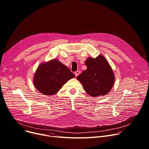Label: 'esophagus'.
Here are the masks:
<instances>
[{"mask_svg":"<svg viewBox=\"0 0 149 149\" xmlns=\"http://www.w3.org/2000/svg\"><path fill=\"white\" fill-rule=\"evenodd\" d=\"M79 73H80V71H77L75 72L74 74H75V76L77 77V76L79 74Z\"/></svg>","mask_w":149,"mask_h":149,"instance_id":"obj_1","label":"esophagus"}]
</instances>
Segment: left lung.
I'll list each match as a JSON object with an SVG mask.
<instances>
[{
    "instance_id": "8db88e82",
    "label": "left lung",
    "mask_w": 149,
    "mask_h": 149,
    "mask_svg": "<svg viewBox=\"0 0 149 149\" xmlns=\"http://www.w3.org/2000/svg\"><path fill=\"white\" fill-rule=\"evenodd\" d=\"M85 64L87 68L77 77L84 90L92 97L105 95L112 88L114 75L109 63L102 56L88 58Z\"/></svg>"
}]
</instances>
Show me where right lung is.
Returning a JSON list of instances; mask_svg holds the SVG:
<instances>
[{
    "instance_id": "add662e5",
    "label": "right lung",
    "mask_w": 149,
    "mask_h": 149,
    "mask_svg": "<svg viewBox=\"0 0 149 149\" xmlns=\"http://www.w3.org/2000/svg\"><path fill=\"white\" fill-rule=\"evenodd\" d=\"M75 75L57 59L41 64L37 69L33 83L35 88L47 95L55 94L69 79Z\"/></svg>"
}]
</instances>
